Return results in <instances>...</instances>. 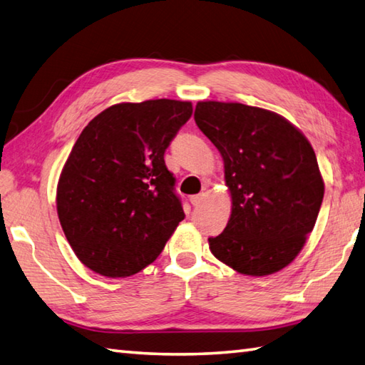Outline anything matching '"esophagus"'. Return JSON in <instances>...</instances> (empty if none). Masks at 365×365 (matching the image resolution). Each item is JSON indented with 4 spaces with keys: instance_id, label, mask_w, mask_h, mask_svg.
<instances>
[{
    "instance_id": "34e87169",
    "label": "esophagus",
    "mask_w": 365,
    "mask_h": 365,
    "mask_svg": "<svg viewBox=\"0 0 365 365\" xmlns=\"http://www.w3.org/2000/svg\"><path fill=\"white\" fill-rule=\"evenodd\" d=\"M202 201H204V195H195V196L190 197V202L195 207H197Z\"/></svg>"
}]
</instances>
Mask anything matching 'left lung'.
Instances as JSON below:
<instances>
[{
	"mask_svg": "<svg viewBox=\"0 0 365 365\" xmlns=\"http://www.w3.org/2000/svg\"><path fill=\"white\" fill-rule=\"evenodd\" d=\"M195 121L218 148L232 212L209 237L215 258L240 274L287 267L317 223L324 183L305 135L277 113L240 103H197Z\"/></svg>",
	"mask_w": 365,
	"mask_h": 365,
	"instance_id": "8db88e82",
	"label": "left lung"
}]
</instances>
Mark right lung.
Returning <instances> with one entry per match:
<instances>
[{
    "mask_svg": "<svg viewBox=\"0 0 365 365\" xmlns=\"http://www.w3.org/2000/svg\"><path fill=\"white\" fill-rule=\"evenodd\" d=\"M191 113V103L174 99L115 104L78 135L56 210L69 245L93 272L138 274L185 218L164 153Z\"/></svg>",
    "mask_w": 365,
    "mask_h": 365,
    "instance_id": "1",
    "label": "right lung"
}]
</instances>
